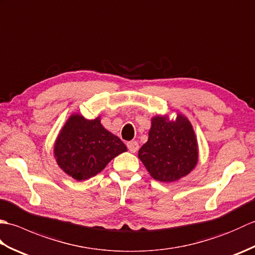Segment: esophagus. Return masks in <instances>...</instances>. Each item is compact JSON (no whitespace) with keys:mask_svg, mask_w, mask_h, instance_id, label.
<instances>
[{"mask_svg":"<svg viewBox=\"0 0 255 255\" xmlns=\"http://www.w3.org/2000/svg\"><path fill=\"white\" fill-rule=\"evenodd\" d=\"M127 148H128V150L130 151V152H132V153H136L137 151H138V149H139V144H138V142L137 141H129V142H127Z\"/></svg>","mask_w":255,"mask_h":255,"instance_id":"obj_1","label":"esophagus"}]
</instances>
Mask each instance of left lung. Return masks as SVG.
<instances>
[{
    "instance_id": "1",
    "label": "left lung",
    "mask_w": 255,
    "mask_h": 255,
    "mask_svg": "<svg viewBox=\"0 0 255 255\" xmlns=\"http://www.w3.org/2000/svg\"><path fill=\"white\" fill-rule=\"evenodd\" d=\"M150 175L160 182H174L187 175L198 160L197 141L191 123L178 114L175 122L152 118L148 141L138 152Z\"/></svg>"
}]
</instances>
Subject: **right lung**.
Listing matches in <instances>:
<instances>
[{"instance_id":"1","label":"right lung","mask_w":255,"mask_h":255,"mask_svg":"<svg viewBox=\"0 0 255 255\" xmlns=\"http://www.w3.org/2000/svg\"><path fill=\"white\" fill-rule=\"evenodd\" d=\"M125 151L126 145L102 126L100 118L88 121L80 115L68 119L55 144L58 165L78 181L96 175Z\"/></svg>"}]
</instances>
